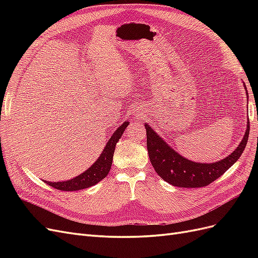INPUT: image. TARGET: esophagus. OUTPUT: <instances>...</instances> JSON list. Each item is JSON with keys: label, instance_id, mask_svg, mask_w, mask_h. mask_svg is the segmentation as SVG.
<instances>
[{"label": "esophagus", "instance_id": "obj_1", "mask_svg": "<svg viewBox=\"0 0 258 258\" xmlns=\"http://www.w3.org/2000/svg\"><path fill=\"white\" fill-rule=\"evenodd\" d=\"M137 115H138V116H139V113H137Z\"/></svg>", "mask_w": 258, "mask_h": 258}]
</instances>
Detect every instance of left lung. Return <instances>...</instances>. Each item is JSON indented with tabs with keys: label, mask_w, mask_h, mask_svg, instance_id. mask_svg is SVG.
Wrapping results in <instances>:
<instances>
[{
	"label": "left lung",
	"mask_w": 258,
	"mask_h": 258,
	"mask_svg": "<svg viewBox=\"0 0 258 258\" xmlns=\"http://www.w3.org/2000/svg\"><path fill=\"white\" fill-rule=\"evenodd\" d=\"M246 95L248 97L247 90ZM145 129L148 156L152 166L158 175L173 186L196 188V187H205L214 182L240 158L247 143L249 120L247 119L245 134L239 146L225 159L213 163L195 162L184 158L156 134L150 124L145 123Z\"/></svg>",
	"instance_id": "obj_1"
}]
</instances>
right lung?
<instances>
[{
	"label": "right lung",
	"mask_w": 258,
	"mask_h": 258,
	"mask_svg": "<svg viewBox=\"0 0 258 258\" xmlns=\"http://www.w3.org/2000/svg\"><path fill=\"white\" fill-rule=\"evenodd\" d=\"M129 124V121H124L122 124L116 129V131L108 140L104 150L99 156L97 161L93 165L86 170L84 173L80 174L72 179L69 181H62V182H47L44 181L46 184L53 187V188L63 190V191H74L80 190L84 188H88L90 186L96 185L99 183L108 174L111 170L112 161H113V155L115 151L116 143L118 142V140L121 138L122 132L127 128Z\"/></svg>",
	"instance_id": "add662e5"
}]
</instances>
